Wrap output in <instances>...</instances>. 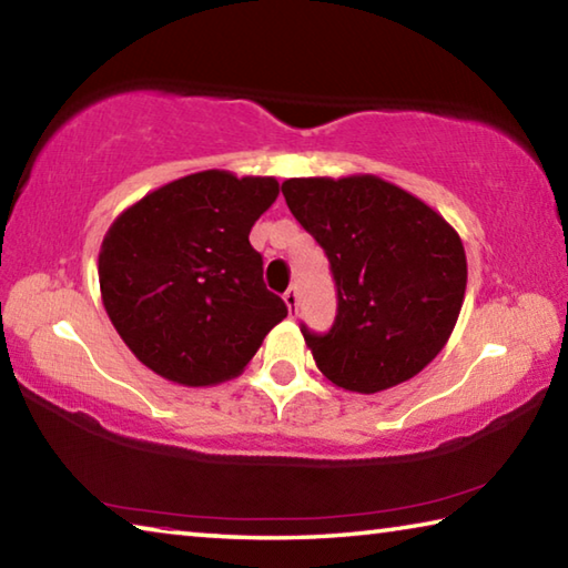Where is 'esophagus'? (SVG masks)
<instances>
[{
    "label": "esophagus",
    "mask_w": 568,
    "mask_h": 568,
    "mask_svg": "<svg viewBox=\"0 0 568 568\" xmlns=\"http://www.w3.org/2000/svg\"><path fill=\"white\" fill-rule=\"evenodd\" d=\"M283 301L287 305V311H291V315H295L297 313V287H287Z\"/></svg>",
    "instance_id": "esophagus-1"
}]
</instances>
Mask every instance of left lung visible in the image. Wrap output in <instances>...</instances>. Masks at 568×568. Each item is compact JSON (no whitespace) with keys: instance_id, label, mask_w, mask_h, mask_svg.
<instances>
[{"instance_id":"left-lung-1","label":"left lung","mask_w":568,"mask_h":568,"mask_svg":"<svg viewBox=\"0 0 568 568\" xmlns=\"http://www.w3.org/2000/svg\"><path fill=\"white\" fill-rule=\"evenodd\" d=\"M285 203L318 240L338 287L325 335L303 328L333 386L378 393L444 351L466 295V250L454 225L378 175L291 178Z\"/></svg>"}]
</instances>
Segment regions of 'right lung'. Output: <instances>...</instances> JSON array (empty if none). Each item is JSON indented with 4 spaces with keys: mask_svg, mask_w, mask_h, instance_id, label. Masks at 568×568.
<instances>
[{
    "mask_svg": "<svg viewBox=\"0 0 568 568\" xmlns=\"http://www.w3.org/2000/svg\"><path fill=\"white\" fill-rule=\"evenodd\" d=\"M275 178L192 172L148 192L102 240V305L134 358L165 381L207 388L237 378L287 315L250 245Z\"/></svg>",
    "mask_w": 568,
    "mask_h": 568,
    "instance_id": "add662e5",
    "label": "right lung"
}]
</instances>
